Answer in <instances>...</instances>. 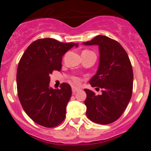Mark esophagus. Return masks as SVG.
<instances>
[{
  "label": "esophagus",
  "mask_w": 151,
  "mask_h": 151,
  "mask_svg": "<svg viewBox=\"0 0 151 151\" xmlns=\"http://www.w3.org/2000/svg\"><path fill=\"white\" fill-rule=\"evenodd\" d=\"M80 91V88H76V87H72V92L73 93H75V92H77V91Z\"/></svg>",
  "instance_id": "esophagus-1"
}]
</instances>
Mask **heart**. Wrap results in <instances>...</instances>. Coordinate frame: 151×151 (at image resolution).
Returning <instances> with one entry per match:
<instances>
[{
    "instance_id": "heart-1",
    "label": "heart",
    "mask_w": 151,
    "mask_h": 151,
    "mask_svg": "<svg viewBox=\"0 0 151 151\" xmlns=\"http://www.w3.org/2000/svg\"><path fill=\"white\" fill-rule=\"evenodd\" d=\"M85 51H88V50H85ZM71 80L73 83H74V84H78L80 81V78H79L78 77H76V76H73V77H71Z\"/></svg>"
}]
</instances>
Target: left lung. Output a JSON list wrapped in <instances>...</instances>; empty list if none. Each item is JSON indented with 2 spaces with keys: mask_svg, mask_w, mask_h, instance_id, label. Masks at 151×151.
<instances>
[{
  "mask_svg": "<svg viewBox=\"0 0 151 151\" xmlns=\"http://www.w3.org/2000/svg\"><path fill=\"white\" fill-rule=\"evenodd\" d=\"M85 45H98L99 65L91 79L92 87L101 88L102 94L85 89L86 115L93 122L109 124L118 120L132 98L133 70L127 52L117 41L105 36H97Z\"/></svg>",
  "mask_w": 151,
  "mask_h": 151,
  "instance_id": "1",
  "label": "left lung"
}]
</instances>
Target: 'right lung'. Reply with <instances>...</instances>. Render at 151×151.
<instances>
[{"mask_svg":"<svg viewBox=\"0 0 151 151\" xmlns=\"http://www.w3.org/2000/svg\"><path fill=\"white\" fill-rule=\"evenodd\" d=\"M75 45L51 38L37 39L20 58L17 71L18 97L25 113L40 126L55 127L66 118L71 88L65 83L60 89L50 88V76L53 71H60L62 57Z\"/></svg>","mask_w":151,"mask_h":151,"instance_id":"obj_1","label":"right lung"}]
</instances>
